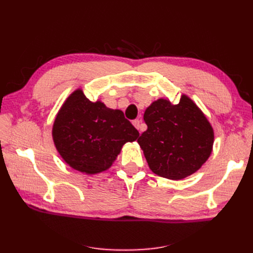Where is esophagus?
<instances>
[{
	"label": "esophagus",
	"mask_w": 253,
	"mask_h": 253,
	"mask_svg": "<svg viewBox=\"0 0 253 253\" xmlns=\"http://www.w3.org/2000/svg\"><path fill=\"white\" fill-rule=\"evenodd\" d=\"M132 124H133V126H134L137 129H138L139 132L143 131V128H142V126H141V120H140V119H135V120H133Z\"/></svg>",
	"instance_id": "1"
}]
</instances>
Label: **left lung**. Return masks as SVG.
Masks as SVG:
<instances>
[{"instance_id": "1", "label": "left lung", "mask_w": 253, "mask_h": 253, "mask_svg": "<svg viewBox=\"0 0 253 253\" xmlns=\"http://www.w3.org/2000/svg\"><path fill=\"white\" fill-rule=\"evenodd\" d=\"M148 129L138 143L153 173L173 180L193 174L209 158L214 134L202 111L187 96L172 105L165 99L145 110Z\"/></svg>"}]
</instances>
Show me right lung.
Wrapping results in <instances>:
<instances>
[{"label": "right lung", "instance_id": "add662e5", "mask_svg": "<svg viewBox=\"0 0 253 253\" xmlns=\"http://www.w3.org/2000/svg\"><path fill=\"white\" fill-rule=\"evenodd\" d=\"M138 136L124 112L89 101L81 89L67 98L52 127L60 155L75 170L87 174L109 169L122 145Z\"/></svg>", "mask_w": 253, "mask_h": 253}]
</instances>
